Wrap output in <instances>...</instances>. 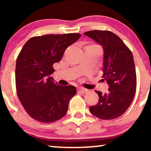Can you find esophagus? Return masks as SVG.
I'll return each instance as SVG.
<instances>
[{"instance_id":"obj_1","label":"esophagus","mask_w":151,"mask_h":151,"mask_svg":"<svg viewBox=\"0 0 151 151\" xmlns=\"http://www.w3.org/2000/svg\"><path fill=\"white\" fill-rule=\"evenodd\" d=\"M78 91L80 93H82V94H84L86 93V92L88 91V90L86 89V88H82V87H80L78 89Z\"/></svg>"}]
</instances>
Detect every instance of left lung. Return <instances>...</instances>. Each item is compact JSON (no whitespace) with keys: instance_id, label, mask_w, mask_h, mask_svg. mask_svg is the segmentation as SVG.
Returning <instances> with one entry per match:
<instances>
[{"instance_id":"left-lung-1","label":"left lung","mask_w":151,"mask_h":151,"mask_svg":"<svg viewBox=\"0 0 151 151\" xmlns=\"http://www.w3.org/2000/svg\"><path fill=\"white\" fill-rule=\"evenodd\" d=\"M84 34L102 47V78L109 87L104 94L96 91L99 101L90 106V112L102 119H115L124 113L135 96L137 80L133 54L121 38L109 31Z\"/></svg>"}]
</instances>
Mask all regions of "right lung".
<instances>
[{"mask_svg":"<svg viewBox=\"0 0 151 151\" xmlns=\"http://www.w3.org/2000/svg\"><path fill=\"white\" fill-rule=\"evenodd\" d=\"M80 36L73 33L33 37L20 51L16 65V91L27 113L36 120L53 122L67 113L76 88L58 85L51 75L53 64Z\"/></svg>","mask_w":151,"mask_h":151,"instance_id":"1","label":"right lung"}]
</instances>
